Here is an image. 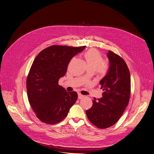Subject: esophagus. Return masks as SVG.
<instances>
[{
	"label": "esophagus",
	"mask_w": 154,
	"mask_h": 154,
	"mask_svg": "<svg viewBox=\"0 0 154 154\" xmlns=\"http://www.w3.org/2000/svg\"><path fill=\"white\" fill-rule=\"evenodd\" d=\"M83 97H84L83 95H82V94H78V99H82Z\"/></svg>",
	"instance_id": "obj_1"
}]
</instances>
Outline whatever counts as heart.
I'll use <instances>...</instances> for the list:
<instances>
[{
  "mask_svg": "<svg viewBox=\"0 0 154 154\" xmlns=\"http://www.w3.org/2000/svg\"><path fill=\"white\" fill-rule=\"evenodd\" d=\"M84 58L88 69H92L94 71L97 69L101 74H103L106 71L107 64L105 62H102V56L96 49H91L88 51L84 54Z\"/></svg>",
  "mask_w": 154,
  "mask_h": 154,
  "instance_id": "b5f03b06",
  "label": "heart"
}]
</instances>
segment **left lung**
<instances>
[{
    "label": "left lung",
    "mask_w": 154,
    "mask_h": 154,
    "mask_svg": "<svg viewBox=\"0 0 154 154\" xmlns=\"http://www.w3.org/2000/svg\"><path fill=\"white\" fill-rule=\"evenodd\" d=\"M106 57L109 68L99 82L102 97L94 99L91 108L86 111L90 121L100 128L111 127L119 119L130 96V75L125 61L109 51Z\"/></svg>",
    "instance_id": "left-lung-1"
}]
</instances>
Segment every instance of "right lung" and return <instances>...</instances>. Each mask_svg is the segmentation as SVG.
Returning a JSON list of instances; mask_svg holds the SVG:
<instances>
[{
    "label": "right lung",
    "instance_id": "right-lung-1",
    "mask_svg": "<svg viewBox=\"0 0 154 154\" xmlns=\"http://www.w3.org/2000/svg\"><path fill=\"white\" fill-rule=\"evenodd\" d=\"M85 46H52L34 60L27 79L29 103L42 122L55 124L63 120L77 99L75 91L68 92L58 85L72 58Z\"/></svg>",
    "mask_w": 154,
    "mask_h": 154
}]
</instances>
